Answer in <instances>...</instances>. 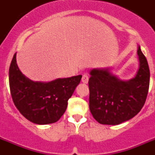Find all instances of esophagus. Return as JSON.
Instances as JSON below:
<instances>
[{
  "instance_id": "34e87169",
  "label": "esophagus",
  "mask_w": 155,
  "mask_h": 155,
  "mask_svg": "<svg viewBox=\"0 0 155 155\" xmlns=\"http://www.w3.org/2000/svg\"><path fill=\"white\" fill-rule=\"evenodd\" d=\"M88 79H89V78H88V76H87V74H83V76H82V78H81V81L84 83V84H87V82H88Z\"/></svg>"
}]
</instances>
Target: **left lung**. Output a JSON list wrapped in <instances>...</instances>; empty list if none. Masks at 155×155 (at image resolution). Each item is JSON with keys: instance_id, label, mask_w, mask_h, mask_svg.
<instances>
[{"instance_id": "8db88e82", "label": "left lung", "mask_w": 155, "mask_h": 155, "mask_svg": "<svg viewBox=\"0 0 155 155\" xmlns=\"http://www.w3.org/2000/svg\"><path fill=\"white\" fill-rule=\"evenodd\" d=\"M137 55L139 68L130 80L120 79L111 73L110 68L90 71L89 109L99 124L118 125L141 110L148 93L150 70L140 46Z\"/></svg>"}]
</instances>
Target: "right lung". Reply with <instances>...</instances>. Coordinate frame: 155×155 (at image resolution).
<instances>
[{
  "instance_id": "obj_1",
  "label": "right lung",
  "mask_w": 155,
  "mask_h": 155,
  "mask_svg": "<svg viewBox=\"0 0 155 155\" xmlns=\"http://www.w3.org/2000/svg\"><path fill=\"white\" fill-rule=\"evenodd\" d=\"M81 78L78 75L49 82L33 81L19 70L16 53L9 68V85L14 104L24 117L39 125L60 120Z\"/></svg>"
}]
</instances>
